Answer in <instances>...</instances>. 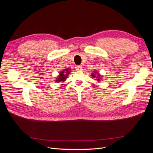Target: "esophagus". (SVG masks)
<instances>
[{
    "label": "esophagus",
    "instance_id": "obj_1",
    "mask_svg": "<svg viewBox=\"0 0 153 153\" xmlns=\"http://www.w3.org/2000/svg\"><path fill=\"white\" fill-rule=\"evenodd\" d=\"M75 69H76V70L81 71L82 69V66H75Z\"/></svg>",
    "mask_w": 153,
    "mask_h": 153
}]
</instances>
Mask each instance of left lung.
<instances>
[{
    "label": "left lung",
    "mask_w": 153,
    "mask_h": 153,
    "mask_svg": "<svg viewBox=\"0 0 153 153\" xmlns=\"http://www.w3.org/2000/svg\"><path fill=\"white\" fill-rule=\"evenodd\" d=\"M98 76H100V75H99V74H98ZM92 76H93V77H94V78H95V76H94V75H92ZM96 80H98V81H100V78H99V77H98V79H96Z\"/></svg>",
    "instance_id": "left-lung-1"
}]
</instances>
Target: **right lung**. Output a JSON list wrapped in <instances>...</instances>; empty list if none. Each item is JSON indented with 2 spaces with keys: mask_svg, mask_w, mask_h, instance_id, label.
Here are the masks:
<instances>
[{
  "mask_svg": "<svg viewBox=\"0 0 153 153\" xmlns=\"http://www.w3.org/2000/svg\"><path fill=\"white\" fill-rule=\"evenodd\" d=\"M64 71H66V72H64ZM69 72H68V69H65V70H64V71H62L61 73L59 74V77L57 78V80H56V82H62V81H64L65 80V79H66V78H67V76L69 75Z\"/></svg>",
  "mask_w": 153,
  "mask_h": 153,
  "instance_id": "right-lung-1",
  "label": "right lung"
}]
</instances>
